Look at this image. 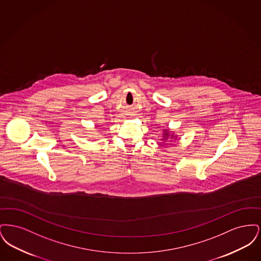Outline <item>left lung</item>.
Returning a JSON list of instances; mask_svg holds the SVG:
<instances>
[{"label": "left lung", "mask_w": 261, "mask_h": 261, "mask_svg": "<svg viewBox=\"0 0 261 261\" xmlns=\"http://www.w3.org/2000/svg\"><path fill=\"white\" fill-rule=\"evenodd\" d=\"M164 135H165V136H167V135H168V133H164Z\"/></svg>", "instance_id": "obj_1"}]
</instances>
